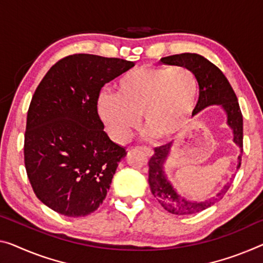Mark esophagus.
Segmentation results:
<instances>
[{
    "mask_svg": "<svg viewBox=\"0 0 263 263\" xmlns=\"http://www.w3.org/2000/svg\"><path fill=\"white\" fill-rule=\"evenodd\" d=\"M141 151L142 152H144L145 154H147V156H153L154 155V151H153L152 148H147V147H142V148H140Z\"/></svg>",
    "mask_w": 263,
    "mask_h": 263,
    "instance_id": "obj_1",
    "label": "esophagus"
}]
</instances>
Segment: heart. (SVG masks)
Segmentation results:
<instances>
[{
    "label": "heart",
    "mask_w": 263,
    "mask_h": 263,
    "mask_svg": "<svg viewBox=\"0 0 263 263\" xmlns=\"http://www.w3.org/2000/svg\"><path fill=\"white\" fill-rule=\"evenodd\" d=\"M116 94L103 91L98 112L112 139L126 142L144 116L149 134L167 139L182 129L195 110L200 86L187 67L142 66L116 81Z\"/></svg>",
    "instance_id": "obj_1"
}]
</instances>
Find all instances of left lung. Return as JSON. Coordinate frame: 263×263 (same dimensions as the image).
Here are the masks:
<instances>
[{
  "mask_svg": "<svg viewBox=\"0 0 263 263\" xmlns=\"http://www.w3.org/2000/svg\"><path fill=\"white\" fill-rule=\"evenodd\" d=\"M160 63L187 67L195 72L200 86L199 101L194 110L195 114L211 106H220L223 109L227 116L228 127L233 132V142L240 148L241 152L237 157V168H240L243 152V119L235 92L223 72L203 56L191 52L167 56L161 59ZM172 147L173 142L155 148V154L149 161V187L153 195L165 211L175 215H189L204 211L221 200L232 182L226 183L212 199L201 202L189 201L177 193L164 172V164L171 155Z\"/></svg>",
  "mask_w": 263,
  "mask_h": 263,
  "instance_id": "obj_1",
  "label": "left lung"
}]
</instances>
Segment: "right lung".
I'll return each mask as SVG.
<instances>
[{
    "instance_id": "obj_1",
    "label": "right lung",
    "mask_w": 263,
    "mask_h": 263,
    "mask_svg": "<svg viewBox=\"0 0 263 263\" xmlns=\"http://www.w3.org/2000/svg\"><path fill=\"white\" fill-rule=\"evenodd\" d=\"M134 62L90 54L60 60L31 99L24 164L37 199L69 217L89 215L106 199L126 149L109 139L98 114L104 84Z\"/></svg>"
}]
</instances>
